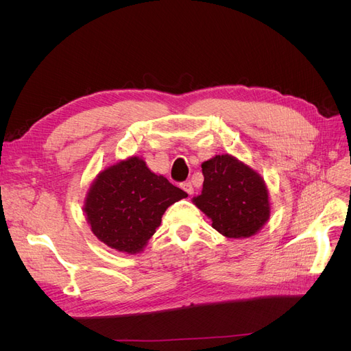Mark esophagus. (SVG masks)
<instances>
[{
    "label": "esophagus",
    "instance_id": "34e87169",
    "mask_svg": "<svg viewBox=\"0 0 351 351\" xmlns=\"http://www.w3.org/2000/svg\"><path fill=\"white\" fill-rule=\"evenodd\" d=\"M182 189L185 191L188 195H192V193H193V185H192V182H183V183H182Z\"/></svg>",
    "mask_w": 351,
    "mask_h": 351
}]
</instances>
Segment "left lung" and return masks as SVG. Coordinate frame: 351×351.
Instances as JSON below:
<instances>
[{"label": "left lung", "instance_id": "1", "mask_svg": "<svg viewBox=\"0 0 351 351\" xmlns=\"http://www.w3.org/2000/svg\"><path fill=\"white\" fill-rule=\"evenodd\" d=\"M204 189L195 205L212 219V226L230 239L256 234L270 216L263 179L230 155H216L202 163Z\"/></svg>", "mask_w": 351, "mask_h": 351}]
</instances>
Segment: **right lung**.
I'll list each match as a JSON object with an SVG mask.
<instances>
[{"label": "right lung", "mask_w": 351, "mask_h": 351, "mask_svg": "<svg viewBox=\"0 0 351 351\" xmlns=\"http://www.w3.org/2000/svg\"><path fill=\"white\" fill-rule=\"evenodd\" d=\"M188 193L134 156L101 172L88 192L85 213L101 242L125 253H139L156 232L162 215Z\"/></svg>", "instance_id": "add662e5"}]
</instances>
